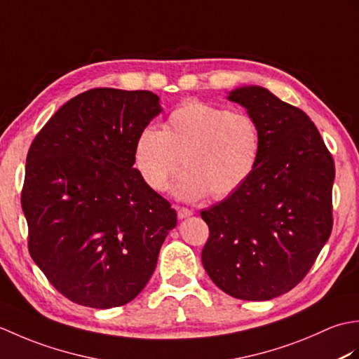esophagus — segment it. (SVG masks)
<instances>
[{
  "instance_id": "esophagus-1",
  "label": "esophagus",
  "mask_w": 359,
  "mask_h": 359,
  "mask_svg": "<svg viewBox=\"0 0 359 359\" xmlns=\"http://www.w3.org/2000/svg\"><path fill=\"white\" fill-rule=\"evenodd\" d=\"M191 215H193V210L185 208V207H179L177 208V217L179 219H185V217H189Z\"/></svg>"
}]
</instances>
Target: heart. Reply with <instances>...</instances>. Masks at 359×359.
<instances>
[{
	"label": "heart",
	"mask_w": 359,
	"mask_h": 359,
	"mask_svg": "<svg viewBox=\"0 0 359 359\" xmlns=\"http://www.w3.org/2000/svg\"><path fill=\"white\" fill-rule=\"evenodd\" d=\"M261 148V129L248 114L188 100L168 116L162 131L139 134L134 163L152 191H163L182 160L185 171L174 185L180 199H224L253 175Z\"/></svg>",
	"instance_id": "1"
}]
</instances>
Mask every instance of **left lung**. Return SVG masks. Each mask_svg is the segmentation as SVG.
Listing matches in <instances>:
<instances>
[{
    "label": "left lung",
    "instance_id": "obj_1",
    "mask_svg": "<svg viewBox=\"0 0 359 359\" xmlns=\"http://www.w3.org/2000/svg\"><path fill=\"white\" fill-rule=\"evenodd\" d=\"M228 100L256 120L261 157L238 191L201 212L202 264L226 294L269 301L306 278L330 238L334 162L307 114L269 89L238 88Z\"/></svg>",
    "mask_w": 359,
    "mask_h": 359
}]
</instances>
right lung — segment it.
<instances>
[{"label": "right lung", "instance_id": "1", "mask_svg": "<svg viewBox=\"0 0 359 359\" xmlns=\"http://www.w3.org/2000/svg\"><path fill=\"white\" fill-rule=\"evenodd\" d=\"M160 112L149 90L89 89L53 114L30 144L21 191L29 253L80 306L133 301L177 225L170 202L134 168L137 137Z\"/></svg>", "mask_w": 359, "mask_h": 359}]
</instances>
